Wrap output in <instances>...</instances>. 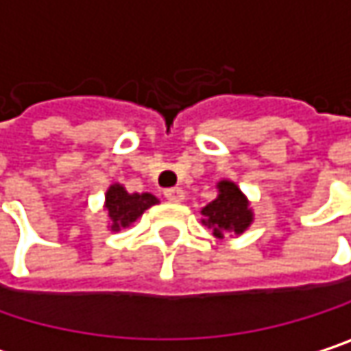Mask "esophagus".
I'll list each match as a JSON object with an SVG mask.
<instances>
[{
	"label": "esophagus",
	"instance_id": "obj_1",
	"mask_svg": "<svg viewBox=\"0 0 351 351\" xmlns=\"http://www.w3.org/2000/svg\"><path fill=\"white\" fill-rule=\"evenodd\" d=\"M165 197H167V201H171V203H180V201L184 199V191L178 189V186H175V189H167V191H165Z\"/></svg>",
	"mask_w": 351,
	"mask_h": 351
}]
</instances>
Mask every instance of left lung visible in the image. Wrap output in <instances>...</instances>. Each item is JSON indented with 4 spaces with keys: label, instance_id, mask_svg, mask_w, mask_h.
<instances>
[{
    "label": "left lung",
    "instance_id": "8db88e82",
    "mask_svg": "<svg viewBox=\"0 0 351 351\" xmlns=\"http://www.w3.org/2000/svg\"><path fill=\"white\" fill-rule=\"evenodd\" d=\"M201 215L203 225L213 231L217 239H223L225 235L239 237L251 227L255 219L245 193L233 180L227 178L217 182V199L201 208Z\"/></svg>",
    "mask_w": 351,
    "mask_h": 351
}]
</instances>
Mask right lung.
I'll list each match as a JSON object with an SVG mask.
<instances>
[{"label":"right lung","mask_w":351,"mask_h":351,"mask_svg":"<svg viewBox=\"0 0 351 351\" xmlns=\"http://www.w3.org/2000/svg\"><path fill=\"white\" fill-rule=\"evenodd\" d=\"M158 205V199L150 193H128L120 182L108 186L104 197V210L108 215V229L118 233L136 223L146 208Z\"/></svg>","instance_id":"1"}]
</instances>
